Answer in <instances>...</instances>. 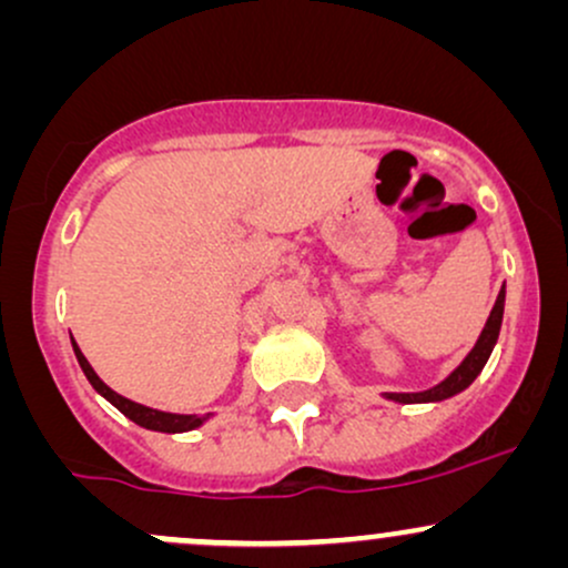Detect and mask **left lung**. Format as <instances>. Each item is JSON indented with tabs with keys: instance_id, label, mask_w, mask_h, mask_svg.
<instances>
[{
	"instance_id": "obj_1",
	"label": "left lung",
	"mask_w": 568,
	"mask_h": 568,
	"mask_svg": "<svg viewBox=\"0 0 568 568\" xmlns=\"http://www.w3.org/2000/svg\"><path fill=\"white\" fill-rule=\"evenodd\" d=\"M501 317H505V285H501L497 302H494L491 315H488V321L484 325V331H480L475 347L467 352L465 361H462L459 366H456L452 374L446 376V379L435 384V387L422 389V393H382L384 400L400 403V406H410V403H440V400H448V397L465 393V389L470 387L475 379H478L480 371H484V366L488 363V357H491L494 347H497V338L501 331Z\"/></svg>"
}]
</instances>
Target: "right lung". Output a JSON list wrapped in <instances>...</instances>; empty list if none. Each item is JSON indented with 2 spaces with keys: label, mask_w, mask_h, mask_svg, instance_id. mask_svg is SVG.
<instances>
[{
  "label": "right lung",
  "mask_w": 568,
  "mask_h": 568,
  "mask_svg": "<svg viewBox=\"0 0 568 568\" xmlns=\"http://www.w3.org/2000/svg\"><path fill=\"white\" fill-rule=\"evenodd\" d=\"M71 347H74L77 363H80L82 374L88 376V382L93 384L95 393L101 397H106V400L112 403L116 410H122V414H125L130 422H135V425L143 427V429H154V433H171V435L189 433V429H197V427L205 425V422L213 416V414H171V410L149 408V406H141V403H135V400H128V397L114 393V389L109 387V384L95 374L93 366L88 363V357H84L82 349L77 347L74 338H71Z\"/></svg>",
  "instance_id": "obj_1"
}]
</instances>
